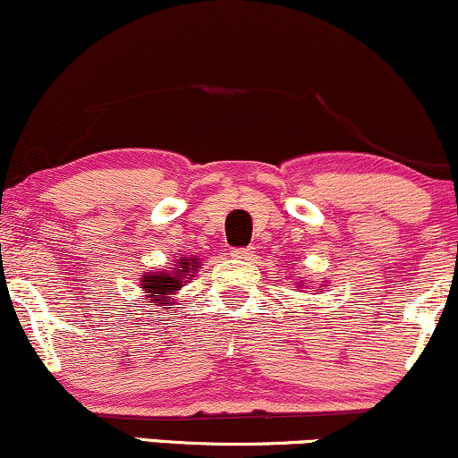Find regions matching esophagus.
Here are the masks:
<instances>
[{
    "instance_id": "34e87169",
    "label": "esophagus",
    "mask_w": 458,
    "mask_h": 458,
    "mask_svg": "<svg viewBox=\"0 0 458 458\" xmlns=\"http://www.w3.org/2000/svg\"><path fill=\"white\" fill-rule=\"evenodd\" d=\"M254 247H239V250H233V256L239 260H251L254 259Z\"/></svg>"
}]
</instances>
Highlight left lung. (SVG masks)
<instances>
[{
  "mask_svg": "<svg viewBox=\"0 0 458 458\" xmlns=\"http://www.w3.org/2000/svg\"><path fill=\"white\" fill-rule=\"evenodd\" d=\"M323 286H325V284H323ZM318 291H320V288H318Z\"/></svg>",
  "mask_w": 458,
  "mask_h": 458,
  "instance_id": "left-lung-1",
  "label": "left lung"
}]
</instances>
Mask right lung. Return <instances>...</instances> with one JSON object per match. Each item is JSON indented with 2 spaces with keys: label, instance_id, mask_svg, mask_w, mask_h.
<instances>
[{
  "label": "right lung",
  "instance_id": "right-lung-1",
  "mask_svg": "<svg viewBox=\"0 0 458 458\" xmlns=\"http://www.w3.org/2000/svg\"><path fill=\"white\" fill-rule=\"evenodd\" d=\"M198 269L199 260L196 256H185V259L176 260L174 271L144 273L140 280V288L146 291V297L150 299V306H167V303H172V295H174L176 291H181L182 284L191 280Z\"/></svg>",
  "mask_w": 458,
  "mask_h": 458
}]
</instances>
